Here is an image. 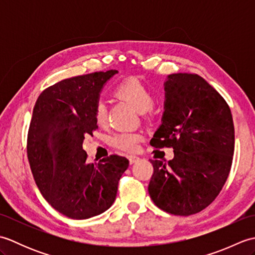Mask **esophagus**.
I'll use <instances>...</instances> for the list:
<instances>
[{"label":"esophagus","mask_w":255,"mask_h":255,"mask_svg":"<svg viewBox=\"0 0 255 255\" xmlns=\"http://www.w3.org/2000/svg\"><path fill=\"white\" fill-rule=\"evenodd\" d=\"M128 159H129V162H130L131 164H133V163H136V162H138L139 160H140V158L139 156H137V155H134V154H131V155H129L128 156Z\"/></svg>","instance_id":"34e87169"}]
</instances>
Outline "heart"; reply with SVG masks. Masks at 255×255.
<instances>
[{
  "label": "heart",
  "instance_id": "obj_1",
  "mask_svg": "<svg viewBox=\"0 0 255 255\" xmlns=\"http://www.w3.org/2000/svg\"><path fill=\"white\" fill-rule=\"evenodd\" d=\"M116 93L128 101L130 104L138 110L140 113H148V111L152 107L154 103V96L152 92L150 91L142 82L139 80L130 79L122 82L117 86ZM94 117L97 124H104L107 118V108L105 103L100 101L95 106ZM140 136L138 133L133 132H118L111 138V143L117 148L123 150L132 151L137 148Z\"/></svg>",
  "mask_w": 255,
  "mask_h": 255
}]
</instances>
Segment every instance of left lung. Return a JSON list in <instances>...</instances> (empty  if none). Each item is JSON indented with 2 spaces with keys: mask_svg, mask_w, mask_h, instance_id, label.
Listing matches in <instances>:
<instances>
[{
  "mask_svg": "<svg viewBox=\"0 0 255 255\" xmlns=\"http://www.w3.org/2000/svg\"><path fill=\"white\" fill-rule=\"evenodd\" d=\"M164 112L151 139L171 147L174 158L150 160L149 195L169 214H197L214 202L229 175L235 151L230 108L207 81L195 73H173L164 81Z\"/></svg>",
  "mask_w": 255,
  "mask_h": 255,
  "instance_id": "1",
  "label": "left lung"
}]
</instances>
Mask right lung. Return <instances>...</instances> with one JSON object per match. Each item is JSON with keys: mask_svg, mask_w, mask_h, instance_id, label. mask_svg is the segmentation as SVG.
Returning <instances> with one entry per match:
<instances>
[{"mask_svg": "<svg viewBox=\"0 0 255 255\" xmlns=\"http://www.w3.org/2000/svg\"><path fill=\"white\" fill-rule=\"evenodd\" d=\"M118 70L62 80L37 99L27 138L35 182L59 213L82 220L101 215L115 202L129 161L117 154L88 163L82 148L97 128L94 111L101 92Z\"/></svg>", "mask_w": 255, "mask_h": 255, "instance_id": "add662e5", "label": "right lung"}]
</instances>
